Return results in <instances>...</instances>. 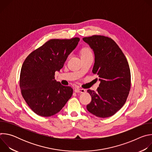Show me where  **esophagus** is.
<instances>
[{
    "label": "esophagus",
    "instance_id": "1",
    "mask_svg": "<svg viewBox=\"0 0 152 152\" xmlns=\"http://www.w3.org/2000/svg\"><path fill=\"white\" fill-rule=\"evenodd\" d=\"M75 91L76 93H84L86 92V90L82 88H76L75 90Z\"/></svg>",
    "mask_w": 152,
    "mask_h": 152
}]
</instances>
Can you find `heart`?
I'll list each match as a JSON object with an SVG mask.
<instances>
[{
    "instance_id": "heart-1",
    "label": "heart",
    "mask_w": 152,
    "mask_h": 152,
    "mask_svg": "<svg viewBox=\"0 0 152 152\" xmlns=\"http://www.w3.org/2000/svg\"><path fill=\"white\" fill-rule=\"evenodd\" d=\"M82 55H83V54H88V53H91V52L90 50V49L88 48H83L82 50Z\"/></svg>"
}]
</instances>
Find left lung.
<instances>
[{
	"instance_id": "1",
	"label": "left lung",
	"mask_w": 152,
	"mask_h": 152,
	"mask_svg": "<svg viewBox=\"0 0 152 152\" xmlns=\"http://www.w3.org/2000/svg\"><path fill=\"white\" fill-rule=\"evenodd\" d=\"M94 53L93 73L100 82L86 109L93 115L106 118L114 115L124 104L131 89V71L122 50L111 38L93 35L83 38Z\"/></svg>"
}]
</instances>
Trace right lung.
Returning <instances> with one entry per match:
<instances>
[{
    "instance_id": "obj_1",
    "label": "right lung",
    "mask_w": 152,
    "mask_h": 152,
    "mask_svg": "<svg viewBox=\"0 0 152 152\" xmlns=\"http://www.w3.org/2000/svg\"><path fill=\"white\" fill-rule=\"evenodd\" d=\"M79 38L52 39L31 53L21 67L20 88L28 105L37 115L50 117L59 113L73 94L70 86L55 79Z\"/></svg>"
}]
</instances>
